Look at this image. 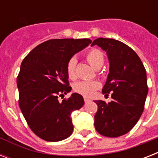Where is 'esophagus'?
<instances>
[{"mask_svg":"<svg viewBox=\"0 0 158 158\" xmlns=\"http://www.w3.org/2000/svg\"><path fill=\"white\" fill-rule=\"evenodd\" d=\"M89 101H90V99L87 98H84V102H85V103H87V102H89Z\"/></svg>","mask_w":158,"mask_h":158,"instance_id":"esophagus-1","label":"esophagus"}]
</instances>
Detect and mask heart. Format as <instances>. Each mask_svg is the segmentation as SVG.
<instances>
[{"label": "heart", "instance_id": "b5f03b06", "mask_svg": "<svg viewBox=\"0 0 158 158\" xmlns=\"http://www.w3.org/2000/svg\"><path fill=\"white\" fill-rule=\"evenodd\" d=\"M86 59L89 64L97 69L103 64L104 57L101 51L98 49H91L86 53ZM77 60L75 57H71L66 64L67 75L69 79L74 80L77 78L76 72ZM101 84L97 80H82L74 84V91L83 96L90 98L94 96L98 89H100Z\"/></svg>", "mask_w": 158, "mask_h": 158}]
</instances>
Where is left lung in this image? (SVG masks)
<instances>
[{
	"label": "left lung",
	"mask_w": 158,
	"mask_h": 158,
	"mask_svg": "<svg viewBox=\"0 0 158 158\" xmlns=\"http://www.w3.org/2000/svg\"><path fill=\"white\" fill-rule=\"evenodd\" d=\"M98 45L106 52L110 72L102 94L111 93L112 101L98 100L94 126L100 135L115 138L132 130L142 115L148 87L146 69L136 52L125 43L112 38H97Z\"/></svg>",
	"instance_id": "obj_1"
}]
</instances>
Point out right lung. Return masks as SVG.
I'll list each match as a JSON object with an SVG mask.
<instances>
[{"label": "right lung", "instance_id": "1", "mask_svg": "<svg viewBox=\"0 0 158 158\" xmlns=\"http://www.w3.org/2000/svg\"><path fill=\"white\" fill-rule=\"evenodd\" d=\"M92 41L51 39L37 46L21 63L17 77L19 105L31 130L42 139L57 142L74 130L72 111L84 106L83 97L73 94L59 102L71 90L66 72L67 62Z\"/></svg>", "mask_w": 158, "mask_h": 158}]
</instances>
